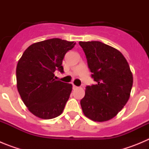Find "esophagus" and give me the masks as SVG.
<instances>
[{"label": "esophagus", "mask_w": 149, "mask_h": 149, "mask_svg": "<svg viewBox=\"0 0 149 149\" xmlns=\"http://www.w3.org/2000/svg\"><path fill=\"white\" fill-rule=\"evenodd\" d=\"M72 87H73V89H77V86H75V85H74V84H73V86H72Z\"/></svg>", "instance_id": "esophagus-1"}]
</instances>
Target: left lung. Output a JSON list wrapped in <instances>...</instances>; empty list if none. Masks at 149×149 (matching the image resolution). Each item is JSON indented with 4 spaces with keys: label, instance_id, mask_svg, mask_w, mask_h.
I'll return each instance as SVG.
<instances>
[{
    "label": "left lung",
    "instance_id": "left-lung-1",
    "mask_svg": "<svg viewBox=\"0 0 149 149\" xmlns=\"http://www.w3.org/2000/svg\"><path fill=\"white\" fill-rule=\"evenodd\" d=\"M92 77L96 84L87 86L81 99L83 113L95 122H105L118 114L128 101L133 74L120 51L98 41L79 42Z\"/></svg>",
    "mask_w": 149,
    "mask_h": 149
}]
</instances>
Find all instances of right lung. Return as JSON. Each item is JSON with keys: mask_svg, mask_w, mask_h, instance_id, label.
<instances>
[{"mask_svg": "<svg viewBox=\"0 0 149 149\" xmlns=\"http://www.w3.org/2000/svg\"><path fill=\"white\" fill-rule=\"evenodd\" d=\"M74 42L54 38L30 45L16 67L17 89L30 113L51 119L63 113L72 90L70 84L56 81L54 72H63V60Z\"/></svg>", "mask_w": 149, "mask_h": 149, "instance_id": "obj_1", "label": "right lung"}]
</instances>
